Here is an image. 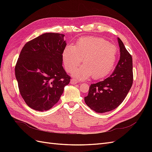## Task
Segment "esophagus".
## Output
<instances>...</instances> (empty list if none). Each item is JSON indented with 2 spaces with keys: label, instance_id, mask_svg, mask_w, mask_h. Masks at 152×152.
Masks as SVG:
<instances>
[{
  "label": "esophagus",
  "instance_id": "34e87169",
  "mask_svg": "<svg viewBox=\"0 0 152 152\" xmlns=\"http://www.w3.org/2000/svg\"><path fill=\"white\" fill-rule=\"evenodd\" d=\"M78 83V81L75 79H71L70 80V84H76Z\"/></svg>",
  "mask_w": 152,
  "mask_h": 152
}]
</instances>
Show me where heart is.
Segmentation results:
<instances>
[{"label":"heart","instance_id":"heart-1","mask_svg":"<svg viewBox=\"0 0 152 152\" xmlns=\"http://www.w3.org/2000/svg\"><path fill=\"white\" fill-rule=\"evenodd\" d=\"M118 48L107 40L96 37H84L77 41L75 46L67 45L64 49L62 58L64 65L68 72L75 68L72 75L79 79L91 77L98 80L107 76L112 71L116 62Z\"/></svg>","mask_w":152,"mask_h":152}]
</instances>
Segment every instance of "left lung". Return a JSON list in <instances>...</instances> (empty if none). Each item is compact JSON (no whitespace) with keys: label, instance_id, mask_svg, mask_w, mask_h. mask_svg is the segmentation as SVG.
Returning a JSON list of instances; mask_svg holds the SVG:
<instances>
[{"label":"left lung","instance_id":"8db88e82","mask_svg":"<svg viewBox=\"0 0 152 152\" xmlns=\"http://www.w3.org/2000/svg\"><path fill=\"white\" fill-rule=\"evenodd\" d=\"M120 59L112 75L103 81L91 84L84 101L88 107L97 113L115 109L126 97L133 82L132 59L118 38Z\"/></svg>","mask_w":152,"mask_h":152}]
</instances>
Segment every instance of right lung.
<instances>
[{"label": "right lung", "instance_id": "1", "mask_svg": "<svg viewBox=\"0 0 152 152\" xmlns=\"http://www.w3.org/2000/svg\"><path fill=\"white\" fill-rule=\"evenodd\" d=\"M65 35L45 33L25 44L18 59L15 75L26 104L37 111L58 103L70 77L62 66Z\"/></svg>", "mask_w": 152, "mask_h": 152}]
</instances>
